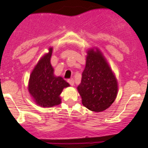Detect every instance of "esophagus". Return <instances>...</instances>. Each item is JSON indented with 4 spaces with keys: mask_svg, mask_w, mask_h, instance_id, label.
<instances>
[{
    "mask_svg": "<svg viewBox=\"0 0 148 148\" xmlns=\"http://www.w3.org/2000/svg\"><path fill=\"white\" fill-rule=\"evenodd\" d=\"M67 82L68 83L70 84V85L71 86H74V79H72V78H71V79H68V80H67Z\"/></svg>",
    "mask_w": 148,
    "mask_h": 148,
    "instance_id": "34e87169",
    "label": "esophagus"
}]
</instances>
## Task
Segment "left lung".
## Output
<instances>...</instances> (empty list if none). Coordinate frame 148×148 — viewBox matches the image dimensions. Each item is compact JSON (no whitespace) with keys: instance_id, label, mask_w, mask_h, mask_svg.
I'll list each match as a JSON object with an SVG mask.
<instances>
[{"instance_id":"1","label":"left lung","mask_w":148,"mask_h":148,"mask_svg":"<svg viewBox=\"0 0 148 148\" xmlns=\"http://www.w3.org/2000/svg\"><path fill=\"white\" fill-rule=\"evenodd\" d=\"M86 53V66L77 90L84 106L92 112H101L108 108L116 98L118 81L98 48H90Z\"/></svg>"}]
</instances>
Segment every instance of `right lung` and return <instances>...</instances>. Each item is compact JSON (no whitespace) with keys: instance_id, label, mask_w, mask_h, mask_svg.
Wrapping results in <instances>:
<instances>
[{"instance_id":"obj_1","label":"right lung","mask_w":148,"mask_h":148,"mask_svg":"<svg viewBox=\"0 0 148 148\" xmlns=\"http://www.w3.org/2000/svg\"><path fill=\"white\" fill-rule=\"evenodd\" d=\"M53 48L41 57L30 75L28 90L39 106L50 108L60 104V95L64 88L70 86L61 76H56L50 63Z\"/></svg>"}]
</instances>
